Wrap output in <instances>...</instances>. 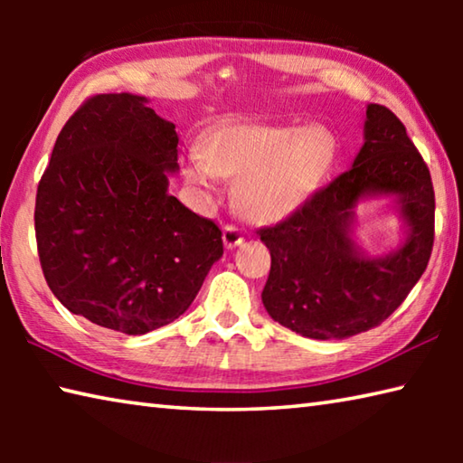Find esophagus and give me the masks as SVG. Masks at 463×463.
<instances>
[{
	"mask_svg": "<svg viewBox=\"0 0 463 463\" xmlns=\"http://www.w3.org/2000/svg\"><path fill=\"white\" fill-rule=\"evenodd\" d=\"M222 241H224V247L226 249H234L239 247L242 242V231L239 229V226L234 224H226L222 229Z\"/></svg>",
	"mask_w": 463,
	"mask_h": 463,
	"instance_id": "esophagus-1",
	"label": "esophagus"
}]
</instances>
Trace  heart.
Masks as SVG:
<instances>
[{
  "instance_id": "heart-1",
  "label": "heart",
  "mask_w": 463,
  "mask_h": 463,
  "mask_svg": "<svg viewBox=\"0 0 463 463\" xmlns=\"http://www.w3.org/2000/svg\"><path fill=\"white\" fill-rule=\"evenodd\" d=\"M339 138L326 124L231 122L210 132L206 151L185 156L184 174L214 192L222 177H237V206L249 221L276 222L304 206L331 175Z\"/></svg>"
}]
</instances>
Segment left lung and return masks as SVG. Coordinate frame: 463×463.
Here are the masks:
<instances>
[{"instance_id":"1","label":"left lung","mask_w":463,"mask_h":463,"mask_svg":"<svg viewBox=\"0 0 463 463\" xmlns=\"http://www.w3.org/2000/svg\"><path fill=\"white\" fill-rule=\"evenodd\" d=\"M354 167L276 226L260 229L271 253L261 300L273 320L308 339H347L382 325L427 269L435 192L404 124L386 106L365 109ZM394 197L410 229L402 248L370 258L353 241L354 206Z\"/></svg>"}]
</instances>
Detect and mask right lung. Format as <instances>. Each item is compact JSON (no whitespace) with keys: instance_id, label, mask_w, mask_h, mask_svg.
<instances>
[{"instance_id":"add662e5","label":"right lung","mask_w":463,"mask_h":463,"mask_svg":"<svg viewBox=\"0 0 463 463\" xmlns=\"http://www.w3.org/2000/svg\"><path fill=\"white\" fill-rule=\"evenodd\" d=\"M132 93L85 99L54 143L36 192L43 273L73 315L145 335L190 308L222 257L218 226L167 194L175 124Z\"/></svg>"}]
</instances>
